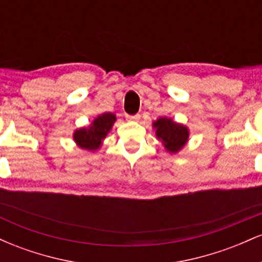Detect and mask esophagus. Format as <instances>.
Masks as SVG:
<instances>
[{"instance_id":"34e87169","label":"esophagus","mask_w":262,"mask_h":262,"mask_svg":"<svg viewBox=\"0 0 262 262\" xmlns=\"http://www.w3.org/2000/svg\"><path fill=\"white\" fill-rule=\"evenodd\" d=\"M127 119L132 122H138L140 119V114H135V116H127Z\"/></svg>"}]
</instances>
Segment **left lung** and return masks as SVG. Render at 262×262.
Masks as SVG:
<instances>
[{"instance_id":"obj_1","label":"left lung","mask_w":262,"mask_h":262,"mask_svg":"<svg viewBox=\"0 0 262 262\" xmlns=\"http://www.w3.org/2000/svg\"><path fill=\"white\" fill-rule=\"evenodd\" d=\"M152 129H155V135L165 150L170 154H177L185 148L189 139V129L187 125L177 123L172 118L160 117L152 122Z\"/></svg>"}]
</instances>
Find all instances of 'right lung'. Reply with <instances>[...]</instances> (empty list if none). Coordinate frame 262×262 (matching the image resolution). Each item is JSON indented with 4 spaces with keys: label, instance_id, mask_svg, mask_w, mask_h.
<instances>
[{
    "label": "right lung",
    "instance_id": "1",
    "mask_svg": "<svg viewBox=\"0 0 262 262\" xmlns=\"http://www.w3.org/2000/svg\"><path fill=\"white\" fill-rule=\"evenodd\" d=\"M116 121V114L112 112H104L95 117L87 127L75 129L73 134L75 144L82 150L91 152L97 151L98 149H101L108 133L112 130Z\"/></svg>",
    "mask_w": 262,
    "mask_h": 262
}]
</instances>
